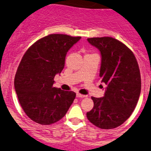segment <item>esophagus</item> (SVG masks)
<instances>
[{
	"instance_id": "obj_1",
	"label": "esophagus",
	"mask_w": 151,
	"mask_h": 151,
	"mask_svg": "<svg viewBox=\"0 0 151 151\" xmlns=\"http://www.w3.org/2000/svg\"><path fill=\"white\" fill-rule=\"evenodd\" d=\"M77 97H78V98H85L86 95H81V94H80V93H77Z\"/></svg>"
}]
</instances>
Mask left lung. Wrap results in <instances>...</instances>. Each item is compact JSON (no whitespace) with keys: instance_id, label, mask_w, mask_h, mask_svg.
Listing matches in <instances>:
<instances>
[{"instance_id":"1","label":"left lung","mask_w":151,"mask_h":151,"mask_svg":"<svg viewBox=\"0 0 151 151\" xmlns=\"http://www.w3.org/2000/svg\"><path fill=\"white\" fill-rule=\"evenodd\" d=\"M88 41L101 52L99 76L107 87L104 97H91L94 107L87 112V118L99 128H116L129 119L139 100L141 78L138 63L133 52L114 38H88Z\"/></svg>"}]
</instances>
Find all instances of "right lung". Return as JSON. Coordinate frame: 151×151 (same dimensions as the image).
Returning <instances> with one entry per match:
<instances>
[{"label":"right lung","instance_id":"add662e5","mask_svg":"<svg viewBox=\"0 0 151 151\" xmlns=\"http://www.w3.org/2000/svg\"><path fill=\"white\" fill-rule=\"evenodd\" d=\"M63 34L42 38L28 49L14 77V89L29 118L41 125H50L63 118L76 97L73 91L53 87L60 73L67 52L81 40Z\"/></svg>","mask_w":151,"mask_h":151}]
</instances>
